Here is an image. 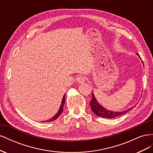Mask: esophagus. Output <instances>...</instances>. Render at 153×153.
<instances>
[{
    "mask_svg": "<svg viewBox=\"0 0 153 153\" xmlns=\"http://www.w3.org/2000/svg\"><path fill=\"white\" fill-rule=\"evenodd\" d=\"M86 80V78L84 75H79L76 78V81L77 82L82 84V83H84Z\"/></svg>",
    "mask_w": 153,
    "mask_h": 153,
    "instance_id": "34e87169",
    "label": "esophagus"
}]
</instances>
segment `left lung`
<instances>
[{"label":"left lung","mask_w":153,"mask_h":153,"mask_svg":"<svg viewBox=\"0 0 153 153\" xmlns=\"http://www.w3.org/2000/svg\"><path fill=\"white\" fill-rule=\"evenodd\" d=\"M137 55L140 57L139 54L137 53ZM89 103H90L92 112H93L94 114H96V115H98V116H100L103 118H106V119H114L116 117L120 116V115L128 112V111L131 108H130L127 110L123 111V112H112V111L106 110V108L103 107L102 106L98 103V101H96L95 97L94 96V94L92 93V100Z\"/></svg>","instance_id":"1"}]
</instances>
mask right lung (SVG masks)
I'll list each match as a JSON object with an SVG mask.
<instances>
[{
	"label": "right lung",
	"instance_id": "add662e5",
	"mask_svg": "<svg viewBox=\"0 0 153 153\" xmlns=\"http://www.w3.org/2000/svg\"><path fill=\"white\" fill-rule=\"evenodd\" d=\"M64 103H65V96L64 95L63 98L62 100L61 105V106H60V108H59V110L58 111V112L56 114H55L53 117H52V119H50L47 120V121H41V122H43V123H45V122H51V121H55V120H56L59 117V115H61L62 114V112H63V106L64 105Z\"/></svg>",
	"mask_w": 153,
	"mask_h": 153
}]
</instances>
